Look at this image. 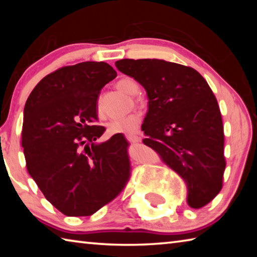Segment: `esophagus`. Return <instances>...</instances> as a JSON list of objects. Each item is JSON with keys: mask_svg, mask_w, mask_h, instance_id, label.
Returning a JSON list of instances; mask_svg holds the SVG:
<instances>
[{"mask_svg": "<svg viewBox=\"0 0 257 257\" xmlns=\"http://www.w3.org/2000/svg\"><path fill=\"white\" fill-rule=\"evenodd\" d=\"M127 139L130 143H139L142 141V138L139 136H136V135H129V136H127Z\"/></svg>", "mask_w": 257, "mask_h": 257, "instance_id": "1", "label": "esophagus"}]
</instances>
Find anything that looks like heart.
I'll list each match as a JSON object with an SVG mask.
<instances>
[{"mask_svg":"<svg viewBox=\"0 0 257 257\" xmlns=\"http://www.w3.org/2000/svg\"><path fill=\"white\" fill-rule=\"evenodd\" d=\"M116 87L121 92L135 96L139 92V86L135 80L130 78H123V79L116 82ZM142 123V116L138 113H132V114L116 118L111 120L107 123V134L108 135H133L137 132L139 125Z\"/></svg>","mask_w":257,"mask_h":257,"instance_id":"obj_1","label":"heart"}]
</instances>
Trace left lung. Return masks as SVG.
Segmentation results:
<instances>
[{"label":"left lung","instance_id":"8db88e82","mask_svg":"<svg viewBox=\"0 0 257 257\" xmlns=\"http://www.w3.org/2000/svg\"><path fill=\"white\" fill-rule=\"evenodd\" d=\"M118 70L144 87L149 111L143 143L187 185V203L201 208L222 188L224 134L220 107L195 69L158 59H123Z\"/></svg>","mask_w":257,"mask_h":257}]
</instances>
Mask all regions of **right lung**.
Segmentation results:
<instances>
[{
  "label": "right lung",
  "mask_w": 257,
  "mask_h": 257,
  "mask_svg": "<svg viewBox=\"0 0 257 257\" xmlns=\"http://www.w3.org/2000/svg\"><path fill=\"white\" fill-rule=\"evenodd\" d=\"M116 71L105 62L62 67L38 82L24 110L26 167L45 198L67 216H88L130 178L129 143L97 125V97Z\"/></svg>",
  "instance_id": "1"
}]
</instances>
